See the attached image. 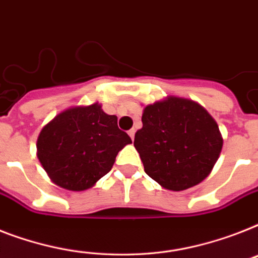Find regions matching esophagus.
<instances>
[{
    "mask_svg": "<svg viewBox=\"0 0 258 258\" xmlns=\"http://www.w3.org/2000/svg\"><path fill=\"white\" fill-rule=\"evenodd\" d=\"M128 135H130V138H131V139L134 140V138H135V130H130L128 131Z\"/></svg>",
    "mask_w": 258,
    "mask_h": 258,
    "instance_id": "esophagus-1",
    "label": "esophagus"
}]
</instances>
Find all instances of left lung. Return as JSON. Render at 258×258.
<instances>
[{"mask_svg":"<svg viewBox=\"0 0 258 258\" xmlns=\"http://www.w3.org/2000/svg\"><path fill=\"white\" fill-rule=\"evenodd\" d=\"M134 146L151 179L184 190L208 176L223 148L219 125L189 99L169 96L144 108Z\"/></svg>","mask_w":258,"mask_h":258,"instance_id":"obj_1","label":"left lung"}]
</instances>
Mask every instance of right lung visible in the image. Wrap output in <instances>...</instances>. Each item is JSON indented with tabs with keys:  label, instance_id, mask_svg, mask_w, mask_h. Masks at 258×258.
I'll list each match as a JSON object with an SVG mask.
<instances>
[{
	"label": "right lung",
	"instance_id": "add662e5",
	"mask_svg": "<svg viewBox=\"0 0 258 258\" xmlns=\"http://www.w3.org/2000/svg\"><path fill=\"white\" fill-rule=\"evenodd\" d=\"M131 143L118 118L98 103L60 112L42 128L38 159L54 183L69 190H85L108 173L116 155Z\"/></svg>",
	"mask_w": 258,
	"mask_h": 258
}]
</instances>
